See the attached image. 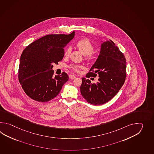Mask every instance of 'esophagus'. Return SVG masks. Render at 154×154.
<instances>
[{"instance_id":"esophagus-1","label":"esophagus","mask_w":154,"mask_h":154,"mask_svg":"<svg viewBox=\"0 0 154 154\" xmlns=\"http://www.w3.org/2000/svg\"><path fill=\"white\" fill-rule=\"evenodd\" d=\"M69 79H72L75 78V76L74 75H72V74H70L69 75Z\"/></svg>"}]
</instances>
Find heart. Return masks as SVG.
Wrapping results in <instances>:
<instances>
[{
    "mask_svg": "<svg viewBox=\"0 0 154 154\" xmlns=\"http://www.w3.org/2000/svg\"><path fill=\"white\" fill-rule=\"evenodd\" d=\"M77 48L85 56V59L87 60H90L94 58L95 54L93 52L94 49V46L89 39L83 38L78 41L76 43ZM71 47H68L64 52V56L68 57L71 53ZM69 68L73 71L78 72L79 70L82 68V66L77 64H72L69 66Z\"/></svg>",
    "mask_w": 154,
    "mask_h": 154,
    "instance_id": "obj_1",
    "label": "heart"
}]
</instances>
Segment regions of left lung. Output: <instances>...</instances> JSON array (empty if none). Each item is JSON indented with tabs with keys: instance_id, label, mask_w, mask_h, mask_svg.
<instances>
[{
	"instance_id": "1",
	"label": "left lung",
	"mask_w": 154,
	"mask_h": 154,
	"mask_svg": "<svg viewBox=\"0 0 154 154\" xmlns=\"http://www.w3.org/2000/svg\"><path fill=\"white\" fill-rule=\"evenodd\" d=\"M97 74L99 78L97 83L92 84L88 79L82 78V96L92 105H103L110 101L125 83L126 59L110 39L102 43L98 58L86 74V78H95Z\"/></svg>"
}]
</instances>
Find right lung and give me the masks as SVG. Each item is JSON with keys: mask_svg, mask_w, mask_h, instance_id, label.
Instances as JSON below:
<instances>
[{"mask_svg": "<svg viewBox=\"0 0 154 154\" xmlns=\"http://www.w3.org/2000/svg\"><path fill=\"white\" fill-rule=\"evenodd\" d=\"M69 35H48L29 44L20 57L18 78L23 91L36 101H49L59 94L69 80L65 72L55 75L53 63L58 64L64 55V47L73 38Z\"/></svg>", "mask_w": 154, "mask_h": 154, "instance_id": "obj_1", "label": "right lung"}]
</instances>
